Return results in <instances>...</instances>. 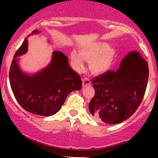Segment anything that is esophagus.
Listing matches in <instances>:
<instances>
[{
  "label": "esophagus",
  "instance_id": "esophagus-1",
  "mask_svg": "<svg viewBox=\"0 0 158 158\" xmlns=\"http://www.w3.org/2000/svg\"><path fill=\"white\" fill-rule=\"evenodd\" d=\"M82 84H83V85H90V79H88V78H87V77L83 78Z\"/></svg>",
  "mask_w": 158,
  "mask_h": 158
}]
</instances>
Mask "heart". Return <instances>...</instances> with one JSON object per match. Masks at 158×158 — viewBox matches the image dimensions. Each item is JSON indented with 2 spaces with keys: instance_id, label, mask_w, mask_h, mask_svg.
<instances>
[{
  "instance_id": "1",
  "label": "heart",
  "mask_w": 158,
  "mask_h": 158,
  "mask_svg": "<svg viewBox=\"0 0 158 158\" xmlns=\"http://www.w3.org/2000/svg\"><path fill=\"white\" fill-rule=\"evenodd\" d=\"M115 51L104 42H97L81 49L79 53L72 51L70 58L77 70L84 68V60L90 61V69L97 73H105L111 67Z\"/></svg>"
}]
</instances>
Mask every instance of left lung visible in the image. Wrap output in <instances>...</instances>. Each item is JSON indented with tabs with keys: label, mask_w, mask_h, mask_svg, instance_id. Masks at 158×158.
Returning a JSON list of instances; mask_svg holds the SVG:
<instances>
[{
	"label": "left lung",
	"mask_w": 158,
	"mask_h": 158,
	"mask_svg": "<svg viewBox=\"0 0 158 158\" xmlns=\"http://www.w3.org/2000/svg\"><path fill=\"white\" fill-rule=\"evenodd\" d=\"M148 79L147 61L131 52L123 59L117 70H108L94 78L95 94L89 103L97 121L117 124L136 111L145 95Z\"/></svg>",
	"instance_id": "left-lung-1"
}]
</instances>
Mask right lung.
<instances>
[{
  "label": "right lung",
  "instance_id": "add662e5",
  "mask_svg": "<svg viewBox=\"0 0 158 158\" xmlns=\"http://www.w3.org/2000/svg\"><path fill=\"white\" fill-rule=\"evenodd\" d=\"M38 30L32 33H37ZM27 50V39L16 51L10 69V83L16 100L24 110L35 115L48 117L61 108L69 94L81 90L80 76L68 64V59L55 51L48 68L33 76L23 73L17 59Z\"/></svg>",
  "mask_w": 158,
  "mask_h": 158
}]
</instances>
